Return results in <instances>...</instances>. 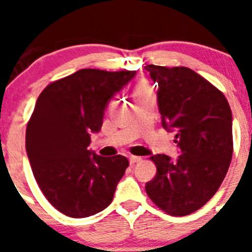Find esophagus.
<instances>
[{
  "instance_id": "esophagus-1",
  "label": "esophagus",
  "mask_w": 252,
  "mask_h": 252,
  "mask_svg": "<svg viewBox=\"0 0 252 252\" xmlns=\"http://www.w3.org/2000/svg\"><path fill=\"white\" fill-rule=\"evenodd\" d=\"M128 160H130V164H132V165H133V164H136V162L141 161L142 159L140 157H133V155H131L130 159H128Z\"/></svg>"
}]
</instances>
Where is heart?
Here are the masks:
<instances>
[{"label":"heart","mask_w":252,"mask_h":252,"mask_svg":"<svg viewBox=\"0 0 252 252\" xmlns=\"http://www.w3.org/2000/svg\"><path fill=\"white\" fill-rule=\"evenodd\" d=\"M148 90H149V88H148V87H145V86H140V87H137L136 92H135V95L140 94V93H142V92H145V91H148Z\"/></svg>","instance_id":"1"}]
</instances>
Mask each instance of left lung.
Wrapping results in <instances>:
<instances>
[{"instance_id":"obj_1","label":"left lung","mask_w":252,"mask_h":252,"mask_svg":"<svg viewBox=\"0 0 252 252\" xmlns=\"http://www.w3.org/2000/svg\"><path fill=\"white\" fill-rule=\"evenodd\" d=\"M158 83L162 127L177 132L179 157H151L158 173L146 193L171 216H187L216 194L232 159V113L223 93L186 66L146 65Z\"/></svg>"}]
</instances>
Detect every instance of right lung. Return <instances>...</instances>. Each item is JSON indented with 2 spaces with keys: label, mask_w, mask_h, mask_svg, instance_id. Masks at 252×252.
Masks as SVG:
<instances>
[{
  "label": "right lung",
  "mask_w": 252,
  "mask_h": 252,
  "mask_svg": "<svg viewBox=\"0 0 252 252\" xmlns=\"http://www.w3.org/2000/svg\"><path fill=\"white\" fill-rule=\"evenodd\" d=\"M136 72L81 69L49 84L26 128V153L41 192L59 212L84 218L110 206L128 166L122 155L88 149L104 111Z\"/></svg>",
  "instance_id": "add662e5"
}]
</instances>
